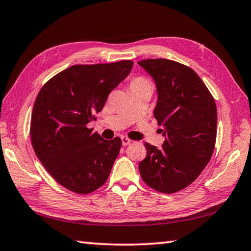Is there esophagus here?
I'll use <instances>...</instances> for the list:
<instances>
[{"label":"esophagus","mask_w":251,"mask_h":251,"mask_svg":"<svg viewBox=\"0 0 251 251\" xmlns=\"http://www.w3.org/2000/svg\"><path fill=\"white\" fill-rule=\"evenodd\" d=\"M130 143H131V141H130V139H129L128 137H124V136H123V137H122V144H123V146L129 145Z\"/></svg>","instance_id":"esophagus-1"}]
</instances>
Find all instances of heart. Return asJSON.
Returning <instances> with one entry per match:
<instances>
[{"label": "heart", "mask_w": 251, "mask_h": 251, "mask_svg": "<svg viewBox=\"0 0 251 251\" xmlns=\"http://www.w3.org/2000/svg\"><path fill=\"white\" fill-rule=\"evenodd\" d=\"M150 84L148 80L143 78V77H136L130 82V87H135V86H141V85H147Z\"/></svg>", "instance_id": "1"}]
</instances>
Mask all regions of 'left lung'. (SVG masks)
I'll use <instances>...</instances> for the list:
<instances>
[{
	"label": "left lung",
	"mask_w": 251,
	"mask_h": 251,
	"mask_svg": "<svg viewBox=\"0 0 251 251\" xmlns=\"http://www.w3.org/2000/svg\"><path fill=\"white\" fill-rule=\"evenodd\" d=\"M138 64L155 80L154 116L164 126L161 150L145 143L147 155L139 163L144 182L164 194L192 184L211 158L217 134V108L196 72L180 63L150 58Z\"/></svg>",
	"instance_id": "8db88e82"
}]
</instances>
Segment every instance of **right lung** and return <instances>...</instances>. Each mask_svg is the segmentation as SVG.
<instances>
[{
  "instance_id": "add662e5",
  "label": "right lung",
  "mask_w": 251,
  "mask_h": 251,
  "mask_svg": "<svg viewBox=\"0 0 251 251\" xmlns=\"http://www.w3.org/2000/svg\"><path fill=\"white\" fill-rule=\"evenodd\" d=\"M134 63L74 65L44 84L33 106L32 146L59 185L90 194L105 184L122 141H107L87 124L103 109L108 94L129 74Z\"/></svg>"
}]
</instances>
